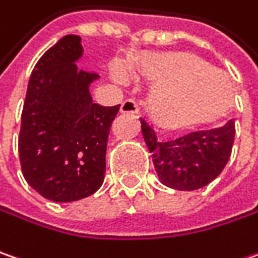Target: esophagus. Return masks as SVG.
I'll return each instance as SVG.
<instances>
[{
  "label": "esophagus",
  "instance_id": "obj_1",
  "mask_svg": "<svg viewBox=\"0 0 258 258\" xmlns=\"http://www.w3.org/2000/svg\"><path fill=\"white\" fill-rule=\"evenodd\" d=\"M138 110H139V107L134 100H124L120 104V113H123V114H135V113H138Z\"/></svg>",
  "mask_w": 258,
  "mask_h": 258
}]
</instances>
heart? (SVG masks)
<instances>
[{
    "mask_svg": "<svg viewBox=\"0 0 258 258\" xmlns=\"http://www.w3.org/2000/svg\"><path fill=\"white\" fill-rule=\"evenodd\" d=\"M136 71L154 85L147 110L151 120L165 131L212 124L225 114L232 100V85L225 75L190 53H145L136 60ZM113 77L120 83L127 80L122 67L113 68Z\"/></svg>",
    "mask_w": 258,
    "mask_h": 258,
    "instance_id": "heart-1",
    "label": "heart"
}]
</instances>
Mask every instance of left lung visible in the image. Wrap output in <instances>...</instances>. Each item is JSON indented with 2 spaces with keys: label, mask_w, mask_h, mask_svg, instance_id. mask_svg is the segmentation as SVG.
<instances>
[{
  "label": "left lung",
  "mask_w": 258,
  "mask_h": 258,
  "mask_svg": "<svg viewBox=\"0 0 258 258\" xmlns=\"http://www.w3.org/2000/svg\"><path fill=\"white\" fill-rule=\"evenodd\" d=\"M141 127L160 181L183 191L208 186L222 173L235 136L234 120L222 127L193 132L170 142H160L154 129L142 119Z\"/></svg>",
  "instance_id": "8db88e82"
}]
</instances>
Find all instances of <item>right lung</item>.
<instances>
[{
	"instance_id": "right-lung-1",
	"label": "right lung",
	"mask_w": 258,
	"mask_h": 258,
	"mask_svg": "<svg viewBox=\"0 0 258 258\" xmlns=\"http://www.w3.org/2000/svg\"><path fill=\"white\" fill-rule=\"evenodd\" d=\"M81 37L63 36L36 63L21 113L19 154L26 181L45 199L75 202L103 184L110 126L119 106L93 103L100 77L78 70Z\"/></svg>"
}]
</instances>
